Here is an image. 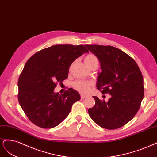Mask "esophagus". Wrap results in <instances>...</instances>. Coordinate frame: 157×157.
Masks as SVG:
<instances>
[{
	"instance_id": "esophagus-1",
	"label": "esophagus",
	"mask_w": 157,
	"mask_h": 157,
	"mask_svg": "<svg viewBox=\"0 0 157 157\" xmlns=\"http://www.w3.org/2000/svg\"><path fill=\"white\" fill-rule=\"evenodd\" d=\"M87 96L84 95V94H81V98H82V99H84V98H87Z\"/></svg>"
}]
</instances>
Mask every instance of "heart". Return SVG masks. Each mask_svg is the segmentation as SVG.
<instances>
[{
  "instance_id": "obj_1",
  "label": "heart",
  "mask_w": 157,
  "mask_h": 157,
  "mask_svg": "<svg viewBox=\"0 0 157 157\" xmlns=\"http://www.w3.org/2000/svg\"><path fill=\"white\" fill-rule=\"evenodd\" d=\"M84 62L87 67L89 68L90 66L94 64L98 63V59L97 57L93 54H88L84 57ZM93 85V83L90 81L85 80H77L73 83V87L78 90V91L85 93L88 92L89 88Z\"/></svg>"
}]
</instances>
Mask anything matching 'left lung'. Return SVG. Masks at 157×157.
Here are the masks:
<instances>
[{
    "instance_id": "8db88e82",
    "label": "left lung",
    "mask_w": 157,
    "mask_h": 157,
    "mask_svg": "<svg viewBox=\"0 0 157 157\" xmlns=\"http://www.w3.org/2000/svg\"><path fill=\"white\" fill-rule=\"evenodd\" d=\"M97 56L102 72L97 87L111 95L108 102L97 97L88 113L101 127L113 130L125 125L140 109L144 95V78L137 63L121 49L111 45H86Z\"/></svg>"
}]
</instances>
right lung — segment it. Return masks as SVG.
I'll return each instance as SVG.
<instances>
[{"mask_svg": "<svg viewBox=\"0 0 157 157\" xmlns=\"http://www.w3.org/2000/svg\"><path fill=\"white\" fill-rule=\"evenodd\" d=\"M85 53L89 51L83 45H55L27 60L18 80V100L33 123L52 128L67 117L80 95L72 89L63 94L54 89L67 79L70 65Z\"/></svg>", "mask_w": 157, "mask_h": 157, "instance_id": "obj_1", "label": "right lung"}]
</instances>
